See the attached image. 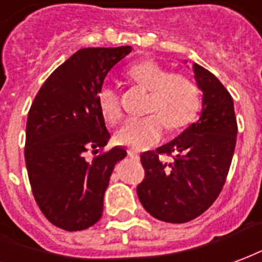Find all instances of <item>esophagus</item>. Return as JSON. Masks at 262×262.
I'll use <instances>...</instances> for the list:
<instances>
[{
	"label": "esophagus",
	"mask_w": 262,
	"mask_h": 262,
	"mask_svg": "<svg viewBox=\"0 0 262 262\" xmlns=\"http://www.w3.org/2000/svg\"><path fill=\"white\" fill-rule=\"evenodd\" d=\"M127 154H128L129 158H133V159H139V155L137 154V152H134V150L128 149L127 150Z\"/></svg>",
	"instance_id": "esophagus-1"
}]
</instances>
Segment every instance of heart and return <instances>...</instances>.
Wrapping results in <instances>:
<instances>
[{
	"mask_svg": "<svg viewBox=\"0 0 262 262\" xmlns=\"http://www.w3.org/2000/svg\"><path fill=\"white\" fill-rule=\"evenodd\" d=\"M127 76L137 86L149 92L146 117L128 118L116 131V141L131 149L142 150L159 142L166 125L179 131L195 120L201 106V91L192 78L181 72H170L155 60H144L127 70ZM97 106L103 118L116 123L121 117L118 93L103 85L97 92Z\"/></svg>",
	"mask_w": 262,
	"mask_h": 262,
	"instance_id": "obj_1",
	"label": "heart"
}]
</instances>
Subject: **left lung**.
<instances>
[{
    "mask_svg": "<svg viewBox=\"0 0 262 262\" xmlns=\"http://www.w3.org/2000/svg\"><path fill=\"white\" fill-rule=\"evenodd\" d=\"M202 91L200 120L169 144L141 155L144 180L137 187L142 207L159 221L184 223L215 202L228 177L236 146L233 99L212 72L194 64ZM162 154L173 158L167 164Z\"/></svg>",
    "mask_w": 262,
    "mask_h": 262,
    "instance_id": "8db88e82",
    "label": "left lung"
}]
</instances>
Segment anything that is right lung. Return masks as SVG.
Here are the masks:
<instances>
[{
    "instance_id": "add662e5",
    "label": "right lung",
    "mask_w": 262,
    "mask_h": 262,
    "mask_svg": "<svg viewBox=\"0 0 262 262\" xmlns=\"http://www.w3.org/2000/svg\"><path fill=\"white\" fill-rule=\"evenodd\" d=\"M131 50V46L78 50L53 71L30 106L26 169L40 211L57 228L83 230L102 217L112 171L127 152L120 146L103 150L110 134L97 92L108 71Z\"/></svg>"
}]
</instances>
